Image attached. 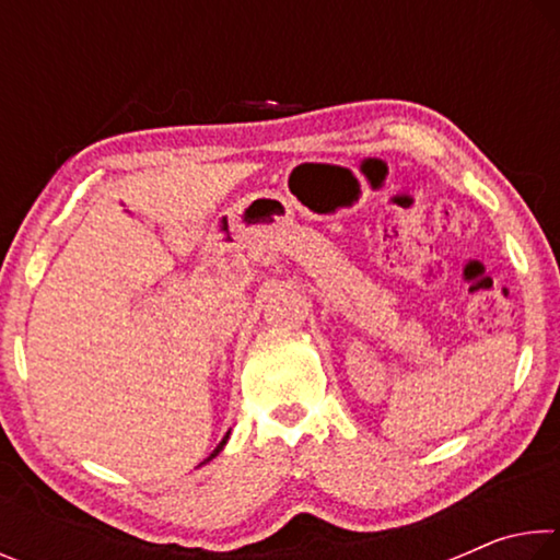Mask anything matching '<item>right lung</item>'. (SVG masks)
I'll return each mask as SVG.
<instances>
[{"mask_svg":"<svg viewBox=\"0 0 560 560\" xmlns=\"http://www.w3.org/2000/svg\"><path fill=\"white\" fill-rule=\"evenodd\" d=\"M226 438H230V432H226V434H224V440H222V442H220V444H217V450H214V452H212V454H210V457H207V459H205V462H210V459H212V457H217V454H220V452H222V447H224V444H226ZM205 462H202V464H205Z\"/></svg>","mask_w":560,"mask_h":560,"instance_id":"add662e5","label":"right lung"}]
</instances>
